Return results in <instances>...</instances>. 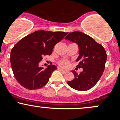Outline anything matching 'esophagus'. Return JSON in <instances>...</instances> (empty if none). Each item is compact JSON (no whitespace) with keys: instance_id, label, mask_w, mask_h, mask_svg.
<instances>
[{"instance_id":"1","label":"esophagus","mask_w":120,"mask_h":120,"mask_svg":"<svg viewBox=\"0 0 120 120\" xmlns=\"http://www.w3.org/2000/svg\"><path fill=\"white\" fill-rule=\"evenodd\" d=\"M59 69H60V71H61V72H62V73H66V72H67V71H65V70H64V69H62L59 68Z\"/></svg>"}]
</instances>
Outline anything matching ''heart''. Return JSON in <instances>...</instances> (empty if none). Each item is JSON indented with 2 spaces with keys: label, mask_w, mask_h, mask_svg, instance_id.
I'll list each match as a JSON object with an SVG mask.
<instances>
[{
  "label": "heart",
  "mask_w": 120,
  "mask_h": 120,
  "mask_svg": "<svg viewBox=\"0 0 120 120\" xmlns=\"http://www.w3.org/2000/svg\"><path fill=\"white\" fill-rule=\"evenodd\" d=\"M60 66H62V67L66 68L68 66L69 62L67 61V60H61V61L60 62Z\"/></svg>",
  "instance_id": "obj_1"
}]
</instances>
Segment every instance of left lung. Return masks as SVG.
Here are the masks:
<instances>
[{"instance_id":"obj_1","label":"left lung","mask_w":120,"mask_h":120,"mask_svg":"<svg viewBox=\"0 0 120 120\" xmlns=\"http://www.w3.org/2000/svg\"><path fill=\"white\" fill-rule=\"evenodd\" d=\"M65 39L78 44L79 56L76 62L79 64L76 67L83 68L80 73L72 71L75 78L68 82V84L77 90H88L98 83L103 75L107 60L106 52L101 45L81 32L70 33Z\"/></svg>"}]
</instances>
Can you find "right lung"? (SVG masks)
Instances as JSON below:
<instances>
[{
	"label": "right lung",
	"instance_id": "1",
	"mask_svg": "<svg viewBox=\"0 0 120 120\" xmlns=\"http://www.w3.org/2000/svg\"><path fill=\"white\" fill-rule=\"evenodd\" d=\"M68 33L39 30L20 40L12 48L10 63L14 76L24 88L35 90L48 83L55 65L47 68L39 66L44 55H50L54 46L62 40Z\"/></svg>",
	"mask_w": 120,
	"mask_h": 120
}]
</instances>
